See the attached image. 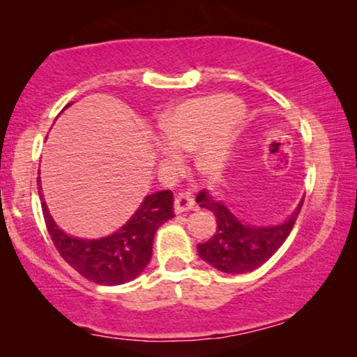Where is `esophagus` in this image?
<instances>
[{
    "mask_svg": "<svg viewBox=\"0 0 357 357\" xmlns=\"http://www.w3.org/2000/svg\"><path fill=\"white\" fill-rule=\"evenodd\" d=\"M194 206H196V202H194L192 194L189 191H181L174 199L176 213H183V212L191 211V208H194Z\"/></svg>",
    "mask_w": 357,
    "mask_h": 357,
    "instance_id": "34e87169",
    "label": "esophagus"
}]
</instances>
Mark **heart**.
Instances as JSON below:
<instances>
[{
    "label": "heart",
    "instance_id": "obj_1",
    "mask_svg": "<svg viewBox=\"0 0 357 357\" xmlns=\"http://www.w3.org/2000/svg\"><path fill=\"white\" fill-rule=\"evenodd\" d=\"M240 109L230 96L207 94L183 102L161 119V135L174 151H191L197 146L196 168L202 174L217 176L225 165L234 142ZM163 153L169 161L176 155L167 149Z\"/></svg>",
    "mask_w": 357,
    "mask_h": 357
}]
</instances>
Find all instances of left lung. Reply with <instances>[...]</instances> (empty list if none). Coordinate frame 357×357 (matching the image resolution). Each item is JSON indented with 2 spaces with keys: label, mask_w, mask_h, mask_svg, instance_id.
I'll return each mask as SVG.
<instances>
[{
  "label": "left lung",
  "mask_w": 357,
  "mask_h": 357,
  "mask_svg": "<svg viewBox=\"0 0 357 357\" xmlns=\"http://www.w3.org/2000/svg\"><path fill=\"white\" fill-rule=\"evenodd\" d=\"M196 202L217 218V231L212 238L197 245L199 256L228 274L250 273L264 264L286 241L303 206L302 201L294 215L281 225L250 227L241 223L222 202L208 196L206 189L197 194Z\"/></svg>",
  "instance_id": "left-lung-1"
}]
</instances>
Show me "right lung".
Masks as SVG:
<instances>
[{
	"label": "right lung",
	"instance_id": "add662e5",
	"mask_svg": "<svg viewBox=\"0 0 357 357\" xmlns=\"http://www.w3.org/2000/svg\"><path fill=\"white\" fill-rule=\"evenodd\" d=\"M173 202L169 189L150 194L121 230L101 240H82L63 234L50 217L44 199L42 213L56 251L71 268L88 281L119 286L137 278L150 263L156 230L174 217Z\"/></svg>",
	"mask_w": 357,
	"mask_h": 357
}]
</instances>
